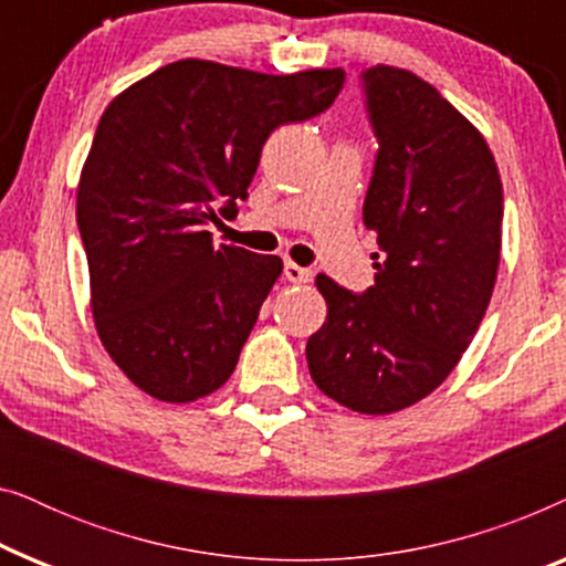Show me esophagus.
I'll return each instance as SVG.
<instances>
[{
	"label": "esophagus",
	"mask_w": 566,
	"mask_h": 566,
	"mask_svg": "<svg viewBox=\"0 0 566 566\" xmlns=\"http://www.w3.org/2000/svg\"><path fill=\"white\" fill-rule=\"evenodd\" d=\"M283 273H285V277H289L291 283H298V285L312 281V270L301 268V265H296V262H285Z\"/></svg>",
	"instance_id": "esophagus-1"
}]
</instances>
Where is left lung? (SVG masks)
<instances>
[{
    "mask_svg": "<svg viewBox=\"0 0 566 566\" xmlns=\"http://www.w3.org/2000/svg\"><path fill=\"white\" fill-rule=\"evenodd\" d=\"M378 136L363 221L376 285L353 296L327 275V319L308 337L314 384L353 412L391 415L459 366L490 306L502 250V180L474 123L422 76L363 74Z\"/></svg>",
    "mask_w": 566,
    "mask_h": 566,
    "instance_id": "left-lung-1",
    "label": "left lung"
}]
</instances>
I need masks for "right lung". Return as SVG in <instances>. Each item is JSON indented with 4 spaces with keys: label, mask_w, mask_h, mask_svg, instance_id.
Returning a JSON list of instances; mask_svg holds the SVG:
<instances>
[{
    "label": "right lung",
    "mask_w": 566,
    "mask_h": 566,
    "mask_svg": "<svg viewBox=\"0 0 566 566\" xmlns=\"http://www.w3.org/2000/svg\"><path fill=\"white\" fill-rule=\"evenodd\" d=\"M343 69L262 74L182 59L105 107L76 185L90 308L130 384L169 405L221 389L283 260L213 244L237 213L262 144L327 111Z\"/></svg>",
    "instance_id": "1"
}]
</instances>
